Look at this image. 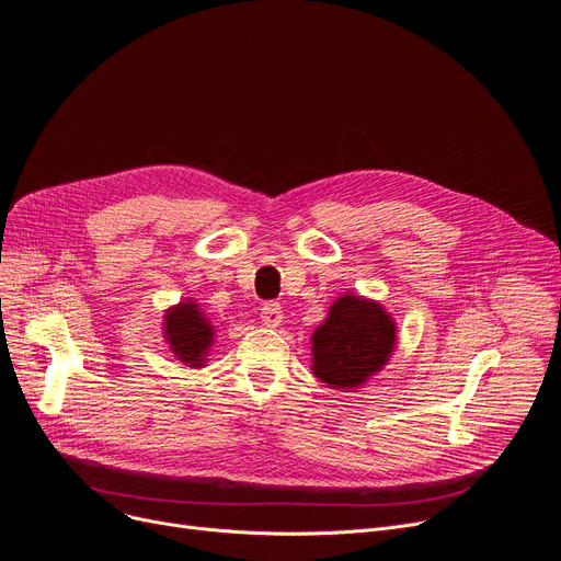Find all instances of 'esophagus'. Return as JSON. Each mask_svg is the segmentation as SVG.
Segmentation results:
<instances>
[{
    "mask_svg": "<svg viewBox=\"0 0 561 561\" xmlns=\"http://www.w3.org/2000/svg\"><path fill=\"white\" fill-rule=\"evenodd\" d=\"M282 319H284V311L277 302H265L263 309H261V321L263 325L267 328H279L282 325Z\"/></svg>",
    "mask_w": 561,
    "mask_h": 561,
    "instance_id": "esophagus-1",
    "label": "esophagus"
}]
</instances>
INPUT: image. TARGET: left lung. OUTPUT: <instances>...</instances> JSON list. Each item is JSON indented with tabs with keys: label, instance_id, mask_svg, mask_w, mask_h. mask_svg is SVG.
Instances as JSON below:
<instances>
[{
	"label": "left lung",
	"instance_id": "1",
	"mask_svg": "<svg viewBox=\"0 0 561 561\" xmlns=\"http://www.w3.org/2000/svg\"><path fill=\"white\" fill-rule=\"evenodd\" d=\"M397 348V321L378 300L339 296L311 334V374L339 392L376 376Z\"/></svg>",
	"mask_w": 561,
	"mask_h": 561
}]
</instances>
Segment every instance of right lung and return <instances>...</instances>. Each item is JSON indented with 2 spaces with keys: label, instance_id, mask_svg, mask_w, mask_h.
<instances>
[{
  "label": "right lung",
  "instance_id": "obj_1",
  "mask_svg": "<svg viewBox=\"0 0 561 561\" xmlns=\"http://www.w3.org/2000/svg\"><path fill=\"white\" fill-rule=\"evenodd\" d=\"M162 336L169 346L190 369L206 367L208 351L215 341V328L208 316L192 298L169 307L162 316Z\"/></svg>",
  "mask_w": 561,
  "mask_h": 561
}]
</instances>
